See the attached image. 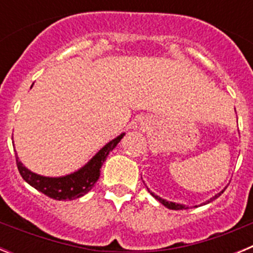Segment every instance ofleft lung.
Wrapping results in <instances>:
<instances>
[{
	"instance_id": "8db88e82",
	"label": "left lung",
	"mask_w": 253,
	"mask_h": 253,
	"mask_svg": "<svg viewBox=\"0 0 253 253\" xmlns=\"http://www.w3.org/2000/svg\"><path fill=\"white\" fill-rule=\"evenodd\" d=\"M147 189H148V187H147ZM227 189V187H224V189L222 190V191H220V193H218L216 194L215 196H213V198L211 199H209V200H208V202H205L204 204H208V203H210V202H213V200H215L216 198H219V196L222 195L223 193H224V190ZM148 191L149 193H151V195L153 196L154 199H157L158 202L161 203V204H163L165 205V207L166 208H169V209H172V210H182V209H189V207H187V205H184V204H178V203H173V202H167V200H165V199H162V198H160V196L158 195H156V194H153L151 191V190L148 189ZM196 207V205H195Z\"/></svg>"
}]
</instances>
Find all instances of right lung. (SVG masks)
<instances>
[{"mask_svg":"<svg viewBox=\"0 0 253 253\" xmlns=\"http://www.w3.org/2000/svg\"><path fill=\"white\" fill-rule=\"evenodd\" d=\"M124 135L125 133H122L113 140L106 143L84 167L69 175L59 176V177L38 175L22 165L16 153L17 169L21 177L30 186L43 193L44 195L55 199V200H75V199L86 195L97 182L100 177V169L106 161L109 153L118 146V143L122 140Z\"/></svg>","mask_w":253,"mask_h":253,"instance_id":"obj_1","label":"right lung"}]
</instances>
